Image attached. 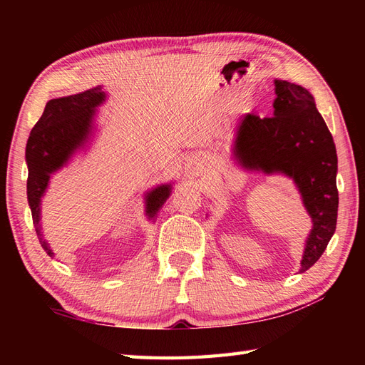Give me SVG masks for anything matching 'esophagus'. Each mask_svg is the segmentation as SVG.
I'll list each match as a JSON object with an SVG mask.
<instances>
[{
	"instance_id": "esophagus-1",
	"label": "esophagus",
	"mask_w": 365,
	"mask_h": 365,
	"mask_svg": "<svg viewBox=\"0 0 365 365\" xmlns=\"http://www.w3.org/2000/svg\"><path fill=\"white\" fill-rule=\"evenodd\" d=\"M200 169H201V160L197 157H192L185 164V170H187V173H190V175L197 173V170H200Z\"/></svg>"
}]
</instances>
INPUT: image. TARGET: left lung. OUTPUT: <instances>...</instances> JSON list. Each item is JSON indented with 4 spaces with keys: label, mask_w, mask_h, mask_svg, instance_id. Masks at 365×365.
<instances>
[{
    "label": "left lung",
    "mask_w": 365,
    "mask_h": 365,
    "mask_svg": "<svg viewBox=\"0 0 365 365\" xmlns=\"http://www.w3.org/2000/svg\"><path fill=\"white\" fill-rule=\"evenodd\" d=\"M272 117H240L235 158L247 170L283 173L294 180L312 219L300 272L322 257L336 228L338 158L332 134L306 88L274 81Z\"/></svg>",
    "instance_id": "8db88e82"
}]
</instances>
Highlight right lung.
Masks as SVG:
<instances>
[{
  "label": "right lung",
  "instance_id": "right-lung-1",
  "mask_svg": "<svg viewBox=\"0 0 365 365\" xmlns=\"http://www.w3.org/2000/svg\"><path fill=\"white\" fill-rule=\"evenodd\" d=\"M105 98L106 94L102 91V86L74 96L51 98L30 132L26 148L29 168L27 197L33 225L36 228L42 248L50 257L54 256V252L41 235V197L47 190L51 173L63 168L73 153L90 140L96 108L102 105ZM170 192L172 184H161L146 193V215L149 219L155 217Z\"/></svg>",
  "mask_w": 365,
  "mask_h": 365
}]
</instances>
